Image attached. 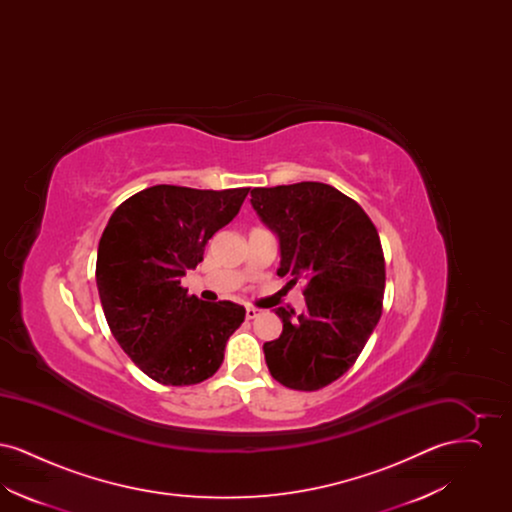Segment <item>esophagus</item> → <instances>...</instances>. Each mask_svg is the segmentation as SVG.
Returning <instances> with one entry per match:
<instances>
[{
  "instance_id": "34e87169",
  "label": "esophagus",
  "mask_w": 512,
  "mask_h": 512,
  "mask_svg": "<svg viewBox=\"0 0 512 512\" xmlns=\"http://www.w3.org/2000/svg\"><path fill=\"white\" fill-rule=\"evenodd\" d=\"M261 313H263V311L257 309V307H247V309H245V317L249 318V320L259 317Z\"/></svg>"
}]
</instances>
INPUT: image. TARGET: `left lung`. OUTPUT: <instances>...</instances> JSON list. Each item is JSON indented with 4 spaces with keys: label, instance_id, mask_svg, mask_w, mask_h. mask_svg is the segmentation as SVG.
I'll list each match as a JSON object with an SVG mask.
<instances>
[{
    "label": "left lung",
    "instance_id": "left-lung-1",
    "mask_svg": "<svg viewBox=\"0 0 512 512\" xmlns=\"http://www.w3.org/2000/svg\"><path fill=\"white\" fill-rule=\"evenodd\" d=\"M251 205L278 236V276L303 282L305 311L282 318L263 345L268 370L286 388L315 391L345 374L382 317L386 263L363 207L322 182L253 188Z\"/></svg>",
    "mask_w": 512,
    "mask_h": 512
}]
</instances>
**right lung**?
<instances>
[{
    "mask_svg": "<svg viewBox=\"0 0 512 512\" xmlns=\"http://www.w3.org/2000/svg\"><path fill=\"white\" fill-rule=\"evenodd\" d=\"M247 192L151 186L121 203L101 234L96 282L107 324L134 365L163 386L211 378L244 322L242 305L201 301L180 280Z\"/></svg>",
    "mask_w": 512,
    "mask_h": 512,
    "instance_id": "right-lung-1",
    "label": "right lung"
}]
</instances>
